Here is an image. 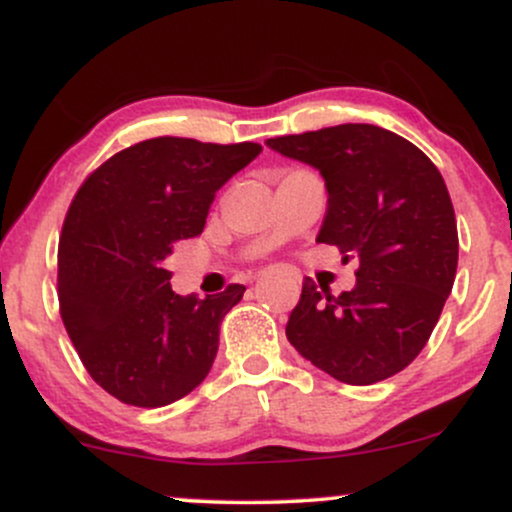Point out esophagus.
<instances>
[{"instance_id":"esophagus-1","label":"esophagus","mask_w":512,"mask_h":512,"mask_svg":"<svg viewBox=\"0 0 512 512\" xmlns=\"http://www.w3.org/2000/svg\"><path fill=\"white\" fill-rule=\"evenodd\" d=\"M262 274H264V272H262Z\"/></svg>"}]
</instances>
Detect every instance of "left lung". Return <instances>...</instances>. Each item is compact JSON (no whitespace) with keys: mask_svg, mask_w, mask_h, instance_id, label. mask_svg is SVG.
Returning a JSON list of instances; mask_svg holds the SVG:
<instances>
[{"mask_svg":"<svg viewBox=\"0 0 512 512\" xmlns=\"http://www.w3.org/2000/svg\"><path fill=\"white\" fill-rule=\"evenodd\" d=\"M320 170L327 214L317 243L356 257V286L332 296L305 279L286 337L339 383L373 385L421 354L457 272V223L443 175L424 151L375 125L267 139Z\"/></svg>","mask_w":512,"mask_h":512,"instance_id":"8db88e82","label":"left lung"}]
</instances>
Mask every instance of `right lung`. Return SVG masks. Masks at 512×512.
Masks as SVG:
<instances>
[{
	"label": "right lung",
	"instance_id": "add662e5",
	"mask_svg": "<svg viewBox=\"0 0 512 512\" xmlns=\"http://www.w3.org/2000/svg\"><path fill=\"white\" fill-rule=\"evenodd\" d=\"M262 146L156 137L117 151L79 187L57 250V296L88 375L132 407H166L207 378L219 327L243 298L178 296L166 257L204 231L216 192Z\"/></svg>",
	"mask_w": 512,
	"mask_h": 512
}]
</instances>
